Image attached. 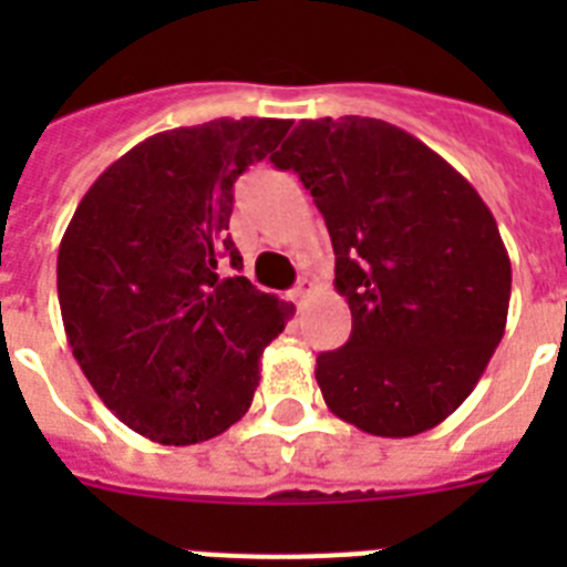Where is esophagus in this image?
Returning a JSON list of instances; mask_svg holds the SVG:
<instances>
[{
  "instance_id": "obj_1",
  "label": "esophagus",
  "mask_w": 567,
  "mask_h": 567,
  "mask_svg": "<svg viewBox=\"0 0 567 567\" xmlns=\"http://www.w3.org/2000/svg\"><path fill=\"white\" fill-rule=\"evenodd\" d=\"M309 295H312V280H300L298 287L292 289V300L298 303V307H303V303H307Z\"/></svg>"
}]
</instances>
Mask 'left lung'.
<instances>
[{"label": "left lung", "instance_id": "1", "mask_svg": "<svg viewBox=\"0 0 567 567\" xmlns=\"http://www.w3.org/2000/svg\"><path fill=\"white\" fill-rule=\"evenodd\" d=\"M278 169L312 193L352 334L318 354L323 400L374 437H414L474 392L505 332L511 260L452 164L380 118L300 122Z\"/></svg>", "mask_w": 567, "mask_h": 567}]
</instances>
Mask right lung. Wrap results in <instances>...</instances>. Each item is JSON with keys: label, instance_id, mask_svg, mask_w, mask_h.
Returning <instances> with one entry per match:
<instances>
[{"label": "right lung", "instance_id": "1", "mask_svg": "<svg viewBox=\"0 0 567 567\" xmlns=\"http://www.w3.org/2000/svg\"><path fill=\"white\" fill-rule=\"evenodd\" d=\"M287 118L164 130L84 193L56 260L73 358L142 437L193 445L247 414L260 354L292 307L260 292L227 235L238 175L289 133Z\"/></svg>", "mask_w": 567, "mask_h": 567}]
</instances>
